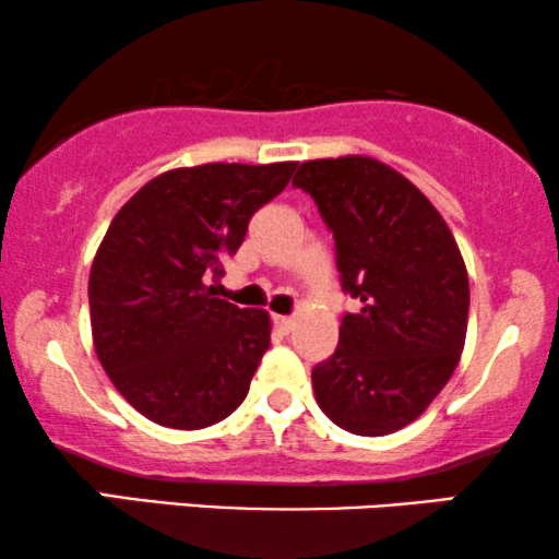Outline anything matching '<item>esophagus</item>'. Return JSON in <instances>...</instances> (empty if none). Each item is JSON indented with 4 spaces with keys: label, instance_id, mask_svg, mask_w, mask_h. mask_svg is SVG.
I'll return each mask as SVG.
<instances>
[{
    "label": "esophagus",
    "instance_id": "obj_1",
    "mask_svg": "<svg viewBox=\"0 0 559 559\" xmlns=\"http://www.w3.org/2000/svg\"><path fill=\"white\" fill-rule=\"evenodd\" d=\"M272 320H274V325H277L282 333H289L295 328V320L287 318V316H274Z\"/></svg>",
    "mask_w": 559,
    "mask_h": 559
}]
</instances>
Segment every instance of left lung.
Returning a JSON list of instances; mask_svg holds the SVG:
<instances>
[{
    "label": "left lung",
    "mask_w": 559,
    "mask_h": 559,
    "mask_svg": "<svg viewBox=\"0 0 559 559\" xmlns=\"http://www.w3.org/2000/svg\"><path fill=\"white\" fill-rule=\"evenodd\" d=\"M335 239L346 312L338 348L312 369L320 409L343 430L381 438L423 415L461 361L468 272L445 218L379 159H308L293 178Z\"/></svg>",
    "instance_id": "1"
}]
</instances>
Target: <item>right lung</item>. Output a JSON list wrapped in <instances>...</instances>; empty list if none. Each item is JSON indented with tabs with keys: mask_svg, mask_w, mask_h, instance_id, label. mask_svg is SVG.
<instances>
[{
	"mask_svg": "<svg viewBox=\"0 0 559 559\" xmlns=\"http://www.w3.org/2000/svg\"><path fill=\"white\" fill-rule=\"evenodd\" d=\"M297 163H209L152 178L114 216L88 277L91 333L117 392L152 423L203 430L249 392L272 320L213 297L221 259Z\"/></svg>",
	"mask_w": 559,
	"mask_h": 559,
	"instance_id": "add662e5",
	"label": "right lung"
}]
</instances>
